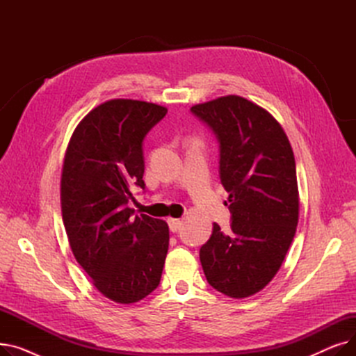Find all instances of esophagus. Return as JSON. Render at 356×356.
Wrapping results in <instances>:
<instances>
[{
  "label": "esophagus",
  "instance_id": "obj_1",
  "mask_svg": "<svg viewBox=\"0 0 356 356\" xmlns=\"http://www.w3.org/2000/svg\"><path fill=\"white\" fill-rule=\"evenodd\" d=\"M167 222H168V228H170L172 232H177L180 229V227H181V220L180 219L170 218Z\"/></svg>",
  "mask_w": 356,
  "mask_h": 356
}]
</instances>
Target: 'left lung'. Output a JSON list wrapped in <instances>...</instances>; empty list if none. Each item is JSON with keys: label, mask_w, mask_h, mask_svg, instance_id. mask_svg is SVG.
I'll use <instances>...</instances> for the list:
<instances>
[{"label": "left lung", "mask_w": 356, "mask_h": 356, "mask_svg": "<svg viewBox=\"0 0 356 356\" xmlns=\"http://www.w3.org/2000/svg\"><path fill=\"white\" fill-rule=\"evenodd\" d=\"M219 144V179L229 193L231 232L213 223L200 248L208 283L234 298L263 290L282 267L298 222L296 161L264 108L236 95L191 108Z\"/></svg>", "instance_id": "1"}]
</instances>
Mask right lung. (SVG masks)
<instances>
[{"mask_svg": "<svg viewBox=\"0 0 356 356\" xmlns=\"http://www.w3.org/2000/svg\"><path fill=\"white\" fill-rule=\"evenodd\" d=\"M164 106L111 99L79 122L66 149L60 200L72 252L105 297L140 302L160 284L168 250L161 219L136 215L133 189H145L143 143Z\"/></svg>", "mask_w": 356, "mask_h": 356, "instance_id": "obj_1", "label": "right lung"}]
</instances>
